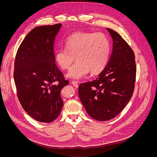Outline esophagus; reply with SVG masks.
I'll list each match as a JSON object with an SVG mask.
<instances>
[{
  "label": "esophagus",
  "mask_w": 157,
  "mask_h": 157,
  "mask_svg": "<svg viewBox=\"0 0 157 157\" xmlns=\"http://www.w3.org/2000/svg\"><path fill=\"white\" fill-rule=\"evenodd\" d=\"M71 83L72 84V85H73L74 87H76V88H78V83L77 81H72L71 82Z\"/></svg>",
  "instance_id": "1"
}]
</instances>
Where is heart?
<instances>
[{
	"label": "heart",
	"mask_w": 157,
	"mask_h": 157,
	"mask_svg": "<svg viewBox=\"0 0 157 157\" xmlns=\"http://www.w3.org/2000/svg\"><path fill=\"white\" fill-rule=\"evenodd\" d=\"M65 49L55 52V60L63 70H67L77 60L76 64L69 70L67 77L80 79L90 71L92 74L100 73L109 59L110 45L108 39L102 32H79L66 39Z\"/></svg>",
	"instance_id": "b5f03b06"
}]
</instances>
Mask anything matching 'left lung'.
I'll return each mask as SVG.
<instances>
[{
  "mask_svg": "<svg viewBox=\"0 0 157 157\" xmlns=\"http://www.w3.org/2000/svg\"><path fill=\"white\" fill-rule=\"evenodd\" d=\"M107 30L113 43L109 62L95 80L78 88L87 113L98 121L109 120L125 108L132 96L136 75L133 50L118 33Z\"/></svg>",
  "mask_w": 157,
  "mask_h": 157,
  "instance_id": "8db88e82",
  "label": "left lung"
}]
</instances>
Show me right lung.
<instances>
[{"instance_id": "1", "label": "right lung", "mask_w": 157, "mask_h": 157, "mask_svg": "<svg viewBox=\"0 0 157 157\" xmlns=\"http://www.w3.org/2000/svg\"><path fill=\"white\" fill-rule=\"evenodd\" d=\"M62 24L32 29L21 43L14 60V79L23 109L34 120L49 123L61 112L63 87L69 84L55 64L54 43Z\"/></svg>"}]
</instances>
